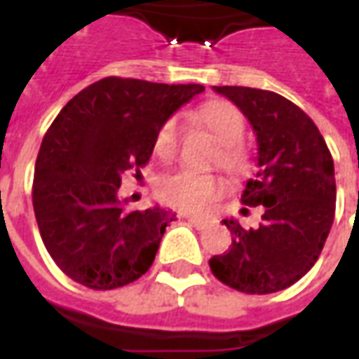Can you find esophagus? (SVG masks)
Returning <instances> with one entry per match:
<instances>
[{"mask_svg":"<svg viewBox=\"0 0 359 359\" xmlns=\"http://www.w3.org/2000/svg\"><path fill=\"white\" fill-rule=\"evenodd\" d=\"M187 221L190 223V225H194L196 229H205V226L211 223L208 217H196V215H188Z\"/></svg>","mask_w":359,"mask_h":359,"instance_id":"esophagus-1","label":"esophagus"}]
</instances>
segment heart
Listing matches in <instances>:
<instances>
[{
	"label": "heart",
	"mask_w": 359,
	"mask_h": 359,
	"mask_svg": "<svg viewBox=\"0 0 359 359\" xmlns=\"http://www.w3.org/2000/svg\"><path fill=\"white\" fill-rule=\"evenodd\" d=\"M194 118L208 128L213 138L221 144L219 148V159L231 171H241L246 157L244 151L236 144L244 134V118L241 111L233 103L208 102L194 113ZM179 140V125L175 118L165 121L161 128L157 130L154 148L156 154L163 159H169L177 149ZM157 192L165 203L180 211H203L221 192L223 182L213 175H202V172L179 171L165 177L157 187Z\"/></svg>",
	"instance_id": "b5f03b06"
}]
</instances>
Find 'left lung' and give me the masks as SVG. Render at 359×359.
<instances>
[{"mask_svg": "<svg viewBox=\"0 0 359 359\" xmlns=\"http://www.w3.org/2000/svg\"><path fill=\"white\" fill-rule=\"evenodd\" d=\"M256 133L257 172L242 190L246 205H264V223L233 234L231 248L210 259L213 275L246 294L285 290L308 273L331 231L337 202L334 165L316 123L275 92L213 86Z\"/></svg>", "mask_w": 359, "mask_h": 359, "instance_id": "8db88e82", "label": "left lung"}]
</instances>
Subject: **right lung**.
<instances>
[{
    "label": "right lung",
    "instance_id": "obj_1",
    "mask_svg": "<svg viewBox=\"0 0 359 359\" xmlns=\"http://www.w3.org/2000/svg\"><path fill=\"white\" fill-rule=\"evenodd\" d=\"M202 84L107 76L61 109L36 159L32 203L46 250L67 277L111 290L140 278L175 213L128 211L121 177L146 165L157 130Z\"/></svg>",
    "mask_w": 359,
    "mask_h": 359
}]
</instances>
